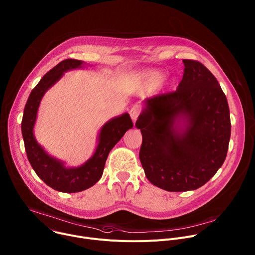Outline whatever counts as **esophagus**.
<instances>
[{
	"instance_id": "1",
	"label": "esophagus",
	"mask_w": 255,
	"mask_h": 255,
	"mask_svg": "<svg viewBox=\"0 0 255 255\" xmlns=\"http://www.w3.org/2000/svg\"><path fill=\"white\" fill-rule=\"evenodd\" d=\"M141 110H142V108H141V105H139V104H135V105L131 108V110H130V116H131V118H132V120H133L134 122L137 120L138 116L140 115Z\"/></svg>"
}]
</instances>
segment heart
I'll return each instance as SVG.
<instances>
[{"label": "heart", "mask_w": 255, "mask_h": 255, "mask_svg": "<svg viewBox=\"0 0 255 255\" xmlns=\"http://www.w3.org/2000/svg\"><path fill=\"white\" fill-rule=\"evenodd\" d=\"M163 75L160 71L156 70H147L143 71L138 75V80L143 89H152L156 87L161 82Z\"/></svg>", "instance_id": "b5f03b06"}]
</instances>
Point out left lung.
<instances>
[{
  "label": "left lung",
  "instance_id": "8db88e82",
  "mask_svg": "<svg viewBox=\"0 0 255 255\" xmlns=\"http://www.w3.org/2000/svg\"><path fill=\"white\" fill-rule=\"evenodd\" d=\"M183 63L177 90L146 99L135 124L142 133L139 158L147 179L170 192L197 189L214 176L226 158L231 131L227 99L216 78L198 61Z\"/></svg>",
  "mask_w": 255,
  "mask_h": 255
}]
</instances>
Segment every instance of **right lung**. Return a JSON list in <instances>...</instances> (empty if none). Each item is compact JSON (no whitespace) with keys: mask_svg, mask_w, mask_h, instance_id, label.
<instances>
[{"mask_svg":"<svg viewBox=\"0 0 255 255\" xmlns=\"http://www.w3.org/2000/svg\"><path fill=\"white\" fill-rule=\"evenodd\" d=\"M83 61L66 59L51 69L32 90L24 109L22 134L28 160L36 174L51 188L65 193L80 192L98 182L103 174L104 166L111 149L133 127L128 113L109 120L103 125L99 134V143L93 156L83 165L67 168L64 163L49 154L38 144L34 136V125L40 102L53 85L58 82L64 72L81 68Z\"/></svg>","mask_w":255,"mask_h":255,"instance_id":"1","label":"right lung"}]
</instances>
